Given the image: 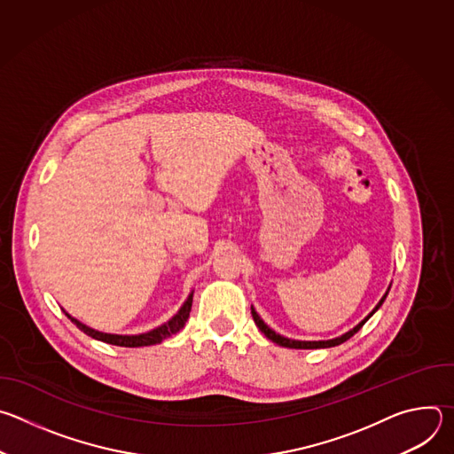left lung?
Segmentation results:
<instances>
[{"label":"left lung","mask_w":454,"mask_h":454,"mask_svg":"<svg viewBox=\"0 0 454 454\" xmlns=\"http://www.w3.org/2000/svg\"><path fill=\"white\" fill-rule=\"evenodd\" d=\"M390 287H392V284L387 286V289H386V293L382 294V298L379 300V303L372 309V312L364 317V319H361L357 325L354 327V329H350L348 333H345V334H341V336H338V338H333V340H321V341H300V340H291V338H286V336H280L278 333H275L271 327H268V323H264V319L258 316V312L253 309V305H251V316H253V319H254V325L261 329V333L268 338V340H271L273 343H277V345H280V347H286V348H301V350H312V348H331V347H338V345H341V343H345L347 340H350L363 325L364 323L379 310V307L384 303V300H386V296H387V293H390Z\"/></svg>","instance_id":"8db88e82"}]
</instances>
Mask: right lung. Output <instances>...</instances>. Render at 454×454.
<instances>
[{
  "mask_svg": "<svg viewBox=\"0 0 454 454\" xmlns=\"http://www.w3.org/2000/svg\"><path fill=\"white\" fill-rule=\"evenodd\" d=\"M192 298H193V291L188 294V298L183 301V305L179 307V310L165 323H161L160 327L153 329V331H147V333H142V334H109V333H100L97 329H91L88 327L86 323L79 321L77 317H74L72 314H68L67 310H64V314H67L75 325L88 336H91L93 340H98V341H104V343H109V345H116V347H129V348H135V347H149V345H158L161 343L163 340L170 338L172 334L179 333L184 323L190 316V309H192Z\"/></svg>",
  "mask_w": 454,
  "mask_h": 454,
  "instance_id": "obj_1",
  "label": "right lung"
}]
</instances>
